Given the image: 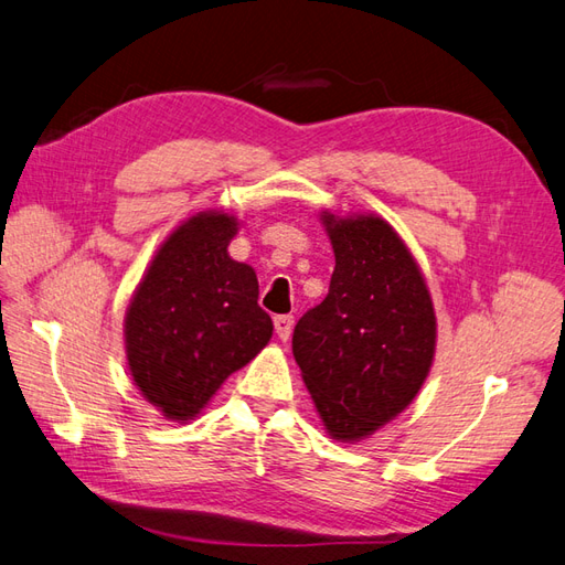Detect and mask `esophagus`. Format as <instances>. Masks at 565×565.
Instances as JSON below:
<instances>
[{
  "label": "esophagus",
  "instance_id": "esophagus-1",
  "mask_svg": "<svg viewBox=\"0 0 565 565\" xmlns=\"http://www.w3.org/2000/svg\"><path fill=\"white\" fill-rule=\"evenodd\" d=\"M273 326H276L278 338L282 342H287L289 334H292V328H295V316H276V320H273Z\"/></svg>",
  "mask_w": 565,
  "mask_h": 565
}]
</instances>
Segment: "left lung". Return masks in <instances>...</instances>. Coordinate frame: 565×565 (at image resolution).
I'll return each instance as SVG.
<instances>
[{"label": "left lung", "mask_w": 565, "mask_h": 565, "mask_svg": "<svg viewBox=\"0 0 565 565\" xmlns=\"http://www.w3.org/2000/svg\"><path fill=\"white\" fill-rule=\"evenodd\" d=\"M334 252L328 297L299 318L292 354L332 439L361 441L416 399L437 318L420 266L375 213L320 211Z\"/></svg>", "instance_id": "8db88e82"}]
</instances>
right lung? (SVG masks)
Instances as JSON below:
<instances>
[{
  "label": "right lung",
  "mask_w": 565,
  "mask_h": 565,
  "mask_svg": "<svg viewBox=\"0 0 565 565\" xmlns=\"http://www.w3.org/2000/svg\"><path fill=\"white\" fill-rule=\"evenodd\" d=\"M239 221L200 211L163 239L124 320L132 383L161 414L188 423L268 344L252 266L227 254Z\"/></svg>",
  "instance_id": "add662e5"
}]
</instances>
